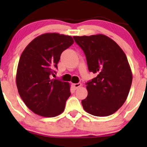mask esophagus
I'll list each match as a JSON object with an SVG mask.
<instances>
[{
    "label": "esophagus",
    "mask_w": 147,
    "mask_h": 147,
    "mask_svg": "<svg viewBox=\"0 0 147 147\" xmlns=\"http://www.w3.org/2000/svg\"><path fill=\"white\" fill-rule=\"evenodd\" d=\"M72 86H73V87L75 88V89H77L78 88H79L80 86H82V84L81 83H77V84H72Z\"/></svg>",
    "instance_id": "34e87169"
}]
</instances>
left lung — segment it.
Returning a JSON list of instances; mask_svg holds the SVG:
<instances>
[{
  "label": "left lung",
  "mask_w": 147,
  "mask_h": 147,
  "mask_svg": "<svg viewBox=\"0 0 147 147\" xmlns=\"http://www.w3.org/2000/svg\"><path fill=\"white\" fill-rule=\"evenodd\" d=\"M73 38L85 54L88 70L97 75L86 83L88 96L82 101L84 109L98 117L113 114L125 102L132 84L125 53L104 34Z\"/></svg>",
  "instance_id": "obj_1"
}]
</instances>
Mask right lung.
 <instances>
[{
    "mask_svg": "<svg viewBox=\"0 0 147 147\" xmlns=\"http://www.w3.org/2000/svg\"><path fill=\"white\" fill-rule=\"evenodd\" d=\"M74 43L70 36L46 33L32 40L22 52L16 72L18 93L38 115L52 117L63 112L70 96V84L51 79L61 53Z\"/></svg>",
    "mask_w": 147,
    "mask_h": 147,
    "instance_id": "1",
    "label": "right lung"
}]
</instances>
